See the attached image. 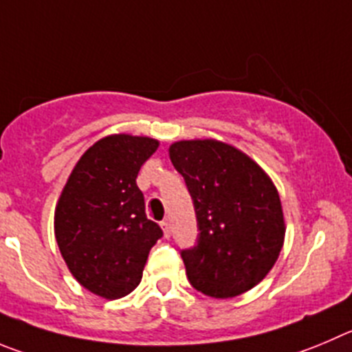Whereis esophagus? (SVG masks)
Returning a JSON list of instances; mask_svg holds the SVG:
<instances>
[{"instance_id":"1","label":"esophagus","mask_w":352,"mask_h":352,"mask_svg":"<svg viewBox=\"0 0 352 352\" xmlns=\"http://www.w3.org/2000/svg\"><path fill=\"white\" fill-rule=\"evenodd\" d=\"M161 228H163V232H165V238H170V234H172V226H170V222L163 221L161 222Z\"/></svg>"}]
</instances>
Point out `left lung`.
Masks as SVG:
<instances>
[{"label": "left lung", "instance_id": "left-lung-1", "mask_svg": "<svg viewBox=\"0 0 352 352\" xmlns=\"http://www.w3.org/2000/svg\"><path fill=\"white\" fill-rule=\"evenodd\" d=\"M195 203L198 243L180 252L187 278L215 298L264 280L285 241L280 195L267 173L221 140H179L168 149Z\"/></svg>", "mask_w": 352, "mask_h": 352}]
</instances>
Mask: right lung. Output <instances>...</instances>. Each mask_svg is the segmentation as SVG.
<instances>
[{
	"label": "right lung",
	"mask_w": 352,
	"mask_h": 352,
	"mask_svg": "<svg viewBox=\"0 0 352 352\" xmlns=\"http://www.w3.org/2000/svg\"><path fill=\"white\" fill-rule=\"evenodd\" d=\"M160 142L126 133L95 142L72 168L55 208V238L69 271L98 297L121 298L142 280L163 236L146 215L140 166Z\"/></svg>",
	"instance_id": "obj_1"
}]
</instances>
